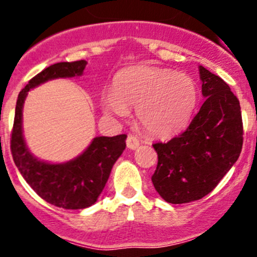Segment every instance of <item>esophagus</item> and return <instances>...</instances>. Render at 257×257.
Masks as SVG:
<instances>
[{
    "instance_id": "esophagus-1",
    "label": "esophagus",
    "mask_w": 257,
    "mask_h": 257,
    "mask_svg": "<svg viewBox=\"0 0 257 257\" xmlns=\"http://www.w3.org/2000/svg\"><path fill=\"white\" fill-rule=\"evenodd\" d=\"M139 146H140V143H139L138 139L134 135H128V138H126V147L131 150H137Z\"/></svg>"
}]
</instances>
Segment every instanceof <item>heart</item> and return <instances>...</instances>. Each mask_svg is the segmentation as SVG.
<instances>
[{"mask_svg": "<svg viewBox=\"0 0 257 257\" xmlns=\"http://www.w3.org/2000/svg\"><path fill=\"white\" fill-rule=\"evenodd\" d=\"M198 100L196 82L185 73L155 66L123 71L113 89L102 94V106L117 117L137 107V118L150 134L168 137L187 124Z\"/></svg>", "mask_w": 257, "mask_h": 257, "instance_id": "1", "label": "heart"}]
</instances>
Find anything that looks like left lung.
Wrapping results in <instances>:
<instances>
[{"mask_svg":"<svg viewBox=\"0 0 257 257\" xmlns=\"http://www.w3.org/2000/svg\"><path fill=\"white\" fill-rule=\"evenodd\" d=\"M198 70L205 99L199 112L182 134L153 145L158 155L153 186L172 204L210 193L239 158L243 146L239 101L222 78L202 65Z\"/></svg>","mask_w":257,"mask_h":257,"instance_id":"left-lung-1","label":"left lung"}]
</instances>
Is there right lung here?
<instances>
[{
	"label": "right lung",
	"mask_w": 257,
	"mask_h": 257,
	"mask_svg": "<svg viewBox=\"0 0 257 257\" xmlns=\"http://www.w3.org/2000/svg\"><path fill=\"white\" fill-rule=\"evenodd\" d=\"M87 61L51 65L29 81L19 93L16 106L11 149L14 163L25 181L41 198L64 209H85L96 202L111 169L125 149V134L95 137L81 155L63 163H51L34 156L23 132V108L28 93L58 78L83 75Z\"/></svg>",
	"instance_id": "add662e5"
}]
</instances>
